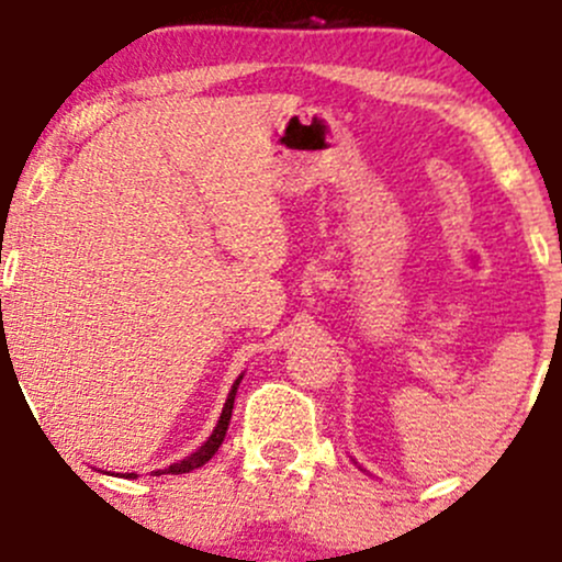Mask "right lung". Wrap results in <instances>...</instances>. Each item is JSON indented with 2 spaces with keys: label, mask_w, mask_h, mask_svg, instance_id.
I'll return each mask as SVG.
<instances>
[{
  "label": "right lung",
  "mask_w": 562,
  "mask_h": 562,
  "mask_svg": "<svg viewBox=\"0 0 562 562\" xmlns=\"http://www.w3.org/2000/svg\"><path fill=\"white\" fill-rule=\"evenodd\" d=\"M241 378H245V375H239V378H236V383H234V386H231V394H228V400H225V407H223V413H220V422H217V427H214V432L209 435V440H206V443H203L201 449H198V451H192L190 457H184V459H179V462L168 464L166 470H155L157 475H162V473H171V475H179V473H190V470H195V468H203V464H206L209 459H212L214 454H217V449H220V446H223V440H225V432H228L231 413H234L236 389H239ZM127 479H135V473H127Z\"/></svg>",
  "instance_id": "add662e5"
}]
</instances>
